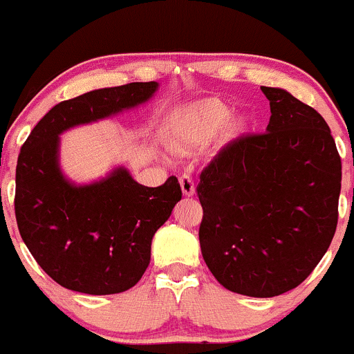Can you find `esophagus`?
Listing matches in <instances>:
<instances>
[{
  "mask_svg": "<svg viewBox=\"0 0 354 354\" xmlns=\"http://www.w3.org/2000/svg\"><path fill=\"white\" fill-rule=\"evenodd\" d=\"M178 182H180V189H182V192H184L185 198H191V196L196 194V185H194V180H192L191 176L184 174V176L178 177Z\"/></svg>",
  "mask_w": 354,
  "mask_h": 354,
  "instance_id": "1",
  "label": "esophagus"
}]
</instances>
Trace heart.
Wrapping results in <instances>:
<instances>
[{
  "instance_id": "b5f03b06",
  "label": "heart",
  "mask_w": 354,
  "mask_h": 354,
  "mask_svg": "<svg viewBox=\"0 0 354 354\" xmlns=\"http://www.w3.org/2000/svg\"><path fill=\"white\" fill-rule=\"evenodd\" d=\"M232 109L218 98H204L189 105L182 118V134L189 141H206L221 129L225 138L233 140L245 133L249 118L243 114L230 115Z\"/></svg>"
}]
</instances>
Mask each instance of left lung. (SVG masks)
Instances as JSON below:
<instances>
[{
	"mask_svg": "<svg viewBox=\"0 0 354 354\" xmlns=\"http://www.w3.org/2000/svg\"><path fill=\"white\" fill-rule=\"evenodd\" d=\"M261 90L266 133L233 140L201 172L199 243L220 285L271 298L305 281L329 249L341 158L315 109L283 88Z\"/></svg>",
	"mask_w": 354,
	"mask_h": 354,
	"instance_id": "8db88e82",
	"label": "left lung"
}]
</instances>
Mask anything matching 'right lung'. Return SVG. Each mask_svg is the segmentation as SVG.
Returning a JSON list of instances; mask_svg holds the SVG:
<instances>
[{
	"instance_id": "right-lung-1",
	"label": "right lung",
	"mask_w": 354,
	"mask_h": 354,
	"mask_svg": "<svg viewBox=\"0 0 354 354\" xmlns=\"http://www.w3.org/2000/svg\"><path fill=\"white\" fill-rule=\"evenodd\" d=\"M158 83L98 88L54 105L32 129L17 163L15 216L25 245L61 286L114 295L141 279L151 240L172 214L182 191L177 177L147 187L126 167L76 184L59 163L61 134L147 104Z\"/></svg>"
}]
</instances>
